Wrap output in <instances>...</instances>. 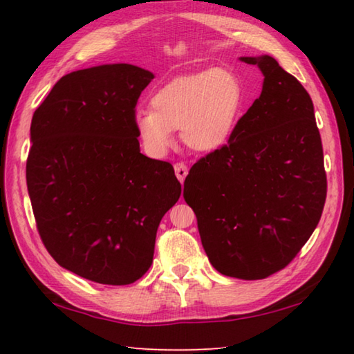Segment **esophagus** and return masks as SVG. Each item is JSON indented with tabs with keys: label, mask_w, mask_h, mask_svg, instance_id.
I'll use <instances>...</instances> for the list:
<instances>
[{
	"label": "esophagus",
	"mask_w": 354,
	"mask_h": 354,
	"mask_svg": "<svg viewBox=\"0 0 354 354\" xmlns=\"http://www.w3.org/2000/svg\"><path fill=\"white\" fill-rule=\"evenodd\" d=\"M175 173H176V178L179 179V183H184V179H185V176H187V173H189L187 165L183 164V162H176L175 164Z\"/></svg>",
	"instance_id": "1"
}]
</instances>
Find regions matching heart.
Instances as JSON below:
<instances>
[{
    "instance_id": "1",
    "label": "heart",
    "mask_w": 354,
    "mask_h": 354,
    "mask_svg": "<svg viewBox=\"0 0 354 354\" xmlns=\"http://www.w3.org/2000/svg\"><path fill=\"white\" fill-rule=\"evenodd\" d=\"M151 108H138L133 125L144 150L160 158L170 150L173 130L189 149L212 153L229 142L244 108L239 74L227 68L176 77L156 89Z\"/></svg>"
}]
</instances>
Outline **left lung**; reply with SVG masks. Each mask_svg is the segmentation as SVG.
Here are the masks:
<instances>
[{
    "label": "left lung",
    "instance_id": "1",
    "mask_svg": "<svg viewBox=\"0 0 354 354\" xmlns=\"http://www.w3.org/2000/svg\"><path fill=\"white\" fill-rule=\"evenodd\" d=\"M265 75L259 99L223 149L192 167L184 199L218 272L266 279L288 266L319 224L326 198L310 94L269 55L240 57Z\"/></svg>",
    "mask_w": 354,
    "mask_h": 354
}]
</instances>
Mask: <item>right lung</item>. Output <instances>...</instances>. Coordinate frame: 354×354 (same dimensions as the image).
<instances>
[{"mask_svg": "<svg viewBox=\"0 0 354 354\" xmlns=\"http://www.w3.org/2000/svg\"><path fill=\"white\" fill-rule=\"evenodd\" d=\"M155 79L128 63L63 75L32 118L26 181L38 234L62 268L102 285L149 271L181 196L170 162L140 153L133 114Z\"/></svg>", "mask_w": 354, "mask_h": 354, "instance_id": "add662e5", "label": "right lung"}]
</instances>
